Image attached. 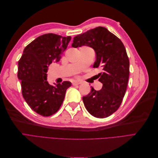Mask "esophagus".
Instances as JSON below:
<instances>
[{
  "label": "esophagus",
  "instance_id": "1",
  "mask_svg": "<svg viewBox=\"0 0 158 158\" xmlns=\"http://www.w3.org/2000/svg\"><path fill=\"white\" fill-rule=\"evenodd\" d=\"M81 84V82H79V81H73V85H79V84Z\"/></svg>",
  "mask_w": 158,
  "mask_h": 158
}]
</instances>
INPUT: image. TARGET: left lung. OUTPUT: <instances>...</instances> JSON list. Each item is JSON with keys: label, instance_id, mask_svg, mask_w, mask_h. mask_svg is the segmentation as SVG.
Masks as SVG:
<instances>
[{"label": "left lung", "instance_id": "left-lung-1", "mask_svg": "<svg viewBox=\"0 0 158 158\" xmlns=\"http://www.w3.org/2000/svg\"><path fill=\"white\" fill-rule=\"evenodd\" d=\"M92 47L96 54L94 68H102L99 81L102 88L82 98L87 111L97 118L115 112L125 96L129 76V60L122 41L107 28L97 27L74 37L72 47Z\"/></svg>", "mask_w": 158, "mask_h": 158}]
</instances>
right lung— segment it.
<instances>
[{
  "label": "right lung",
  "mask_w": 158,
  "mask_h": 158,
  "mask_svg": "<svg viewBox=\"0 0 158 158\" xmlns=\"http://www.w3.org/2000/svg\"><path fill=\"white\" fill-rule=\"evenodd\" d=\"M70 40V36L54 33L42 35L25 47L18 61V78L23 98L32 110L44 117L58 111L71 86L69 81L51 85L47 80L49 66L60 60Z\"/></svg>",
  "instance_id": "add662e5"
}]
</instances>
